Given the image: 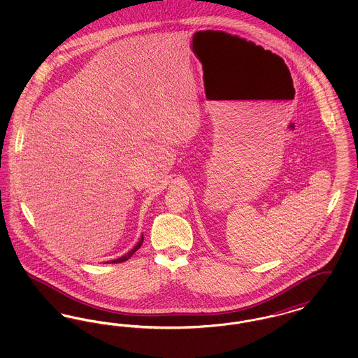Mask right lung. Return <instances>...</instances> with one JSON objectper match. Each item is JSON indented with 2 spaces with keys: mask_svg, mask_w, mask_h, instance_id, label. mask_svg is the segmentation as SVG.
Returning a JSON list of instances; mask_svg holds the SVG:
<instances>
[{
  "mask_svg": "<svg viewBox=\"0 0 358 358\" xmlns=\"http://www.w3.org/2000/svg\"><path fill=\"white\" fill-rule=\"evenodd\" d=\"M142 243H143V235L141 236L139 241L136 243V247H134L131 251H129L126 255L120 256V257H118V259H115V260H111V262H108V263H122V262H126L127 259H130L131 256L134 255V252H136V250H139V247L142 245Z\"/></svg>",
  "mask_w": 358,
  "mask_h": 358,
  "instance_id": "1",
  "label": "right lung"
}]
</instances>
